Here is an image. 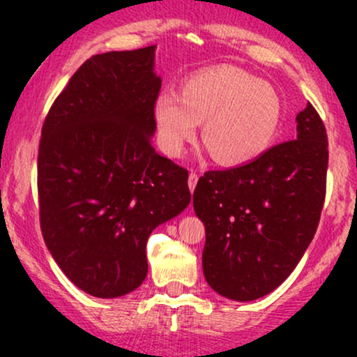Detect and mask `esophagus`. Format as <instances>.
Masks as SVG:
<instances>
[{"label": "esophagus", "instance_id": "obj_1", "mask_svg": "<svg viewBox=\"0 0 357 357\" xmlns=\"http://www.w3.org/2000/svg\"><path fill=\"white\" fill-rule=\"evenodd\" d=\"M196 183H198V174H196V173H190V178H188V186H190L191 192L195 191Z\"/></svg>", "mask_w": 357, "mask_h": 357}]
</instances>
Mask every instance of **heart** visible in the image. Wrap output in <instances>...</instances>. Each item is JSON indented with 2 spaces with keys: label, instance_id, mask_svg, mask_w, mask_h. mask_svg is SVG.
<instances>
[{
  "label": "heart",
  "instance_id": "obj_1",
  "mask_svg": "<svg viewBox=\"0 0 357 357\" xmlns=\"http://www.w3.org/2000/svg\"><path fill=\"white\" fill-rule=\"evenodd\" d=\"M153 117L165 153L181 154L203 122L202 139L223 166H243L267 153L282 122V100L272 85L230 65L203 68L183 82L181 96L165 90Z\"/></svg>",
  "mask_w": 357,
  "mask_h": 357
}]
</instances>
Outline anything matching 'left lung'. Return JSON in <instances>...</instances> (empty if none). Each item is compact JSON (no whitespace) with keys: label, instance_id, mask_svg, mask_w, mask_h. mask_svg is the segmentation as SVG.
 I'll list each match as a JSON object with an SVG mask.
<instances>
[{"label":"left lung","instance_id":"1","mask_svg":"<svg viewBox=\"0 0 357 357\" xmlns=\"http://www.w3.org/2000/svg\"><path fill=\"white\" fill-rule=\"evenodd\" d=\"M327 162L326 127L309 102L297 139L199 178L192 206L206 228L203 272L215 292L255 301L292 273L321 220Z\"/></svg>","mask_w":357,"mask_h":357}]
</instances>
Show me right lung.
<instances>
[{
	"label": "right lung",
	"mask_w": 357,
	"mask_h": 357,
	"mask_svg": "<svg viewBox=\"0 0 357 357\" xmlns=\"http://www.w3.org/2000/svg\"><path fill=\"white\" fill-rule=\"evenodd\" d=\"M155 45L93 55L48 110L38 147L40 227L52 257L99 298L136 290L146 243L191 202L188 171L155 153Z\"/></svg>",
	"instance_id": "right-lung-1"
}]
</instances>
